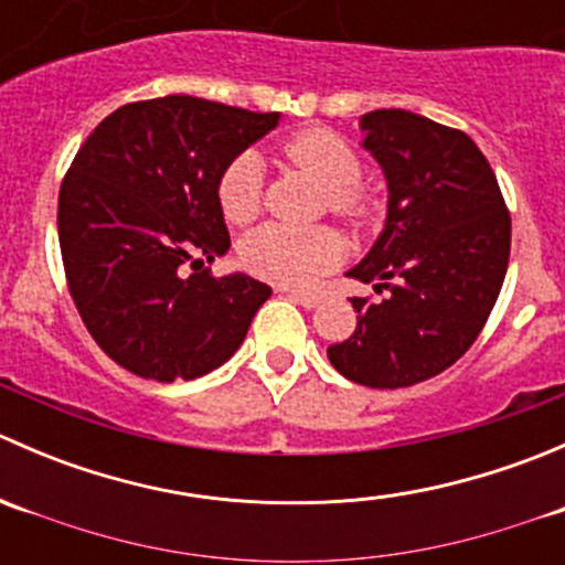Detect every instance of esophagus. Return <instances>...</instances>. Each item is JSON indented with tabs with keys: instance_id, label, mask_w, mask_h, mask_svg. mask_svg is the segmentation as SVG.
<instances>
[{
	"instance_id": "esophagus-1",
	"label": "esophagus",
	"mask_w": 565,
	"mask_h": 565,
	"mask_svg": "<svg viewBox=\"0 0 565 565\" xmlns=\"http://www.w3.org/2000/svg\"><path fill=\"white\" fill-rule=\"evenodd\" d=\"M287 295L292 303L303 306V309H317V306L322 303V298H317V295H311V292H298V289H289Z\"/></svg>"
}]
</instances>
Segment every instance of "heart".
Listing matches in <instances>:
<instances>
[{
  "label": "heart",
  "mask_w": 565,
  "mask_h": 565,
  "mask_svg": "<svg viewBox=\"0 0 565 565\" xmlns=\"http://www.w3.org/2000/svg\"><path fill=\"white\" fill-rule=\"evenodd\" d=\"M284 156L309 172L328 191V207L352 226L374 218L372 193L358 185L361 158L333 130H306L284 145ZM262 158L241 152L224 167L215 185L221 213L232 224H248L262 202ZM344 237L333 226L265 224L248 232L241 243V262L248 273L281 287H309L344 259Z\"/></svg>",
  "instance_id": "b5f03b06"
}]
</instances>
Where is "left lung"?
<instances>
[{"instance_id":"1","label":"left lung","mask_w":565,"mask_h":565,"mask_svg":"<svg viewBox=\"0 0 565 565\" xmlns=\"http://www.w3.org/2000/svg\"><path fill=\"white\" fill-rule=\"evenodd\" d=\"M361 128L388 180V218L347 276L388 298H352L355 333L328 358L352 383L393 391L437 377L478 339L509 267L511 215L461 130L404 108L363 114Z\"/></svg>"}]
</instances>
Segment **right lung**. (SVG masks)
Masks as SVG:
<instances>
[{
  "instance_id": "obj_1",
  "label": "right lung",
  "mask_w": 565,
  "mask_h": 565,
  "mask_svg": "<svg viewBox=\"0 0 565 565\" xmlns=\"http://www.w3.org/2000/svg\"><path fill=\"white\" fill-rule=\"evenodd\" d=\"M278 117L167 95L119 106L73 158L56 210L67 289L100 350L136 377L213 372L270 298L267 284L215 278L204 262L230 250L221 172Z\"/></svg>"
}]
</instances>
